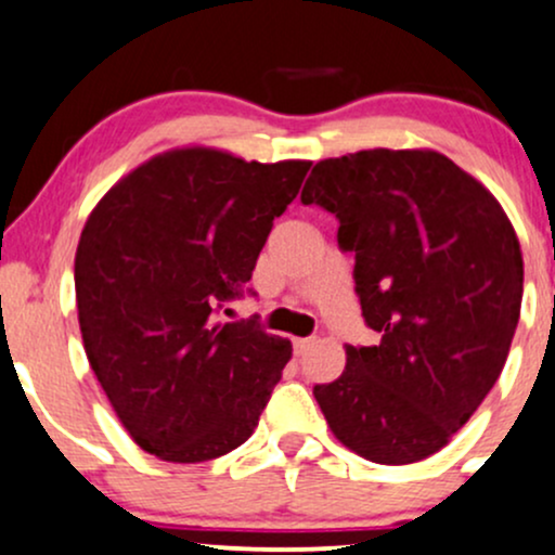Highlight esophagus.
<instances>
[{
    "label": "esophagus",
    "mask_w": 555,
    "mask_h": 555,
    "mask_svg": "<svg viewBox=\"0 0 555 555\" xmlns=\"http://www.w3.org/2000/svg\"><path fill=\"white\" fill-rule=\"evenodd\" d=\"M315 345V337H302V339H295V352L297 356H302V352H308L310 347Z\"/></svg>",
    "instance_id": "34e87169"
}]
</instances>
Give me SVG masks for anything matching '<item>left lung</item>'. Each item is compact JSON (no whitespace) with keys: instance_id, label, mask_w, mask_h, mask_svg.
<instances>
[{"instance_id":"left-lung-1","label":"left lung","mask_w":555,"mask_h":555,"mask_svg":"<svg viewBox=\"0 0 555 555\" xmlns=\"http://www.w3.org/2000/svg\"><path fill=\"white\" fill-rule=\"evenodd\" d=\"M339 221L371 347L313 395L334 437L374 464L448 446L501 376L521 310L519 240L498 199L440 152L315 163L300 194Z\"/></svg>"}]
</instances>
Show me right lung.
Here are the masks:
<instances>
[{
  "label": "right lung",
  "instance_id": "right-lung-1",
  "mask_svg": "<svg viewBox=\"0 0 555 555\" xmlns=\"http://www.w3.org/2000/svg\"><path fill=\"white\" fill-rule=\"evenodd\" d=\"M308 168L173 150L91 210L76 249L83 347L120 424L157 459H218L258 426L292 345L221 310L245 295Z\"/></svg>",
  "mask_w": 555,
  "mask_h": 555
}]
</instances>
